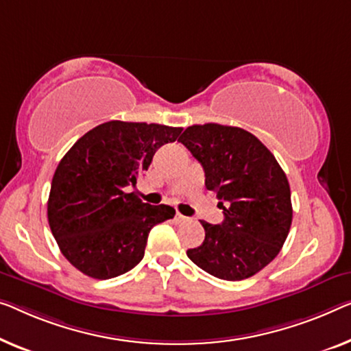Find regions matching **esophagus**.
<instances>
[{
	"label": "esophagus",
	"mask_w": 351,
	"mask_h": 351,
	"mask_svg": "<svg viewBox=\"0 0 351 351\" xmlns=\"http://www.w3.org/2000/svg\"><path fill=\"white\" fill-rule=\"evenodd\" d=\"M186 221H187V217L182 216V214H180V213H178L176 216H175V222L176 223H182V222H186Z\"/></svg>",
	"instance_id": "1"
}]
</instances>
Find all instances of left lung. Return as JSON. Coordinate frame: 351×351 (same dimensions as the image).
Listing matches in <instances>:
<instances>
[{"label":"left lung","instance_id":"left-lung-1","mask_svg":"<svg viewBox=\"0 0 351 351\" xmlns=\"http://www.w3.org/2000/svg\"><path fill=\"white\" fill-rule=\"evenodd\" d=\"M178 142L205 170L223 222L202 221L205 241L187 250L198 268L223 280L252 277L273 261L289 237V180L273 153L247 130L216 123L187 128Z\"/></svg>","mask_w":351,"mask_h":351}]
</instances>
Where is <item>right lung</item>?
<instances>
[{"instance_id":"right-lung-1","label":"right lung","mask_w":351,"mask_h":351,"mask_svg":"<svg viewBox=\"0 0 351 351\" xmlns=\"http://www.w3.org/2000/svg\"><path fill=\"white\" fill-rule=\"evenodd\" d=\"M181 128L108 121L78 138L56 167L47 217L61 254L93 279H112L142 261L151 228L173 219L169 205L151 206L124 187Z\"/></svg>"}]
</instances>
